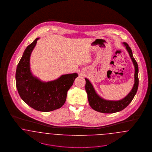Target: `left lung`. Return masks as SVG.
Returning a JSON list of instances; mask_svg holds the SVG:
<instances>
[{"label": "left lung", "mask_w": 152, "mask_h": 152, "mask_svg": "<svg viewBox=\"0 0 152 152\" xmlns=\"http://www.w3.org/2000/svg\"><path fill=\"white\" fill-rule=\"evenodd\" d=\"M123 44L126 47L130 57L134 66V83L130 92L123 99L119 101L106 100L98 96L89 80L85 78V90L88 94V101L90 106L93 109L97 112L103 113H114L120 112L132 102L136 95L138 87V64L133 58L132 51L128 44L124 42Z\"/></svg>", "instance_id": "left-lung-1"}]
</instances>
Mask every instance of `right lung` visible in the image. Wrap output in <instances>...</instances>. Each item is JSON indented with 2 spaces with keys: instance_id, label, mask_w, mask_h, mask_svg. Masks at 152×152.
<instances>
[{
  "instance_id": "right-lung-1",
  "label": "right lung",
  "mask_w": 152,
  "mask_h": 152,
  "mask_svg": "<svg viewBox=\"0 0 152 152\" xmlns=\"http://www.w3.org/2000/svg\"><path fill=\"white\" fill-rule=\"evenodd\" d=\"M38 38L24 50L16 68L15 79L18 91L25 103L39 112H48L61 108L66 100L67 91L72 87L77 73L61 75L49 82H42L32 75L30 59Z\"/></svg>"
}]
</instances>
